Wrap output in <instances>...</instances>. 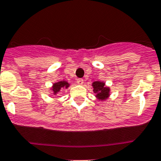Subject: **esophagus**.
Listing matches in <instances>:
<instances>
[{
  "instance_id": "esophagus-1",
  "label": "esophagus",
  "mask_w": 161,
  "mask_h": 161,
  "mask_svg": "<svg viewBox=\"0 0 161 161\" xmlns=\"http://www.w3.org/2000/svg\"><path fill=\"white\" fill-rule=\"evenodd\" d=\"M77 83L79 85H83L84 83V80L83 79H77Z\"/></svg>"
}]
</instances>
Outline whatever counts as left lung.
Returning <instances> with one entry per match:
<instances>
[{
    "label": "left lung",
    "mask_w": 161,
    "mask_h": 161,
    "mask_svg": "<svg viewBox=\"0 0 161 161\" xmlns=\"http://www.w3.org/2000/svg\"><path fill=\"white\" fill-rule=\"evenodd\" d=\"M94 93H96V98L100 101H105L110 96V88L105 86L102 81H94L92 83Z\"/></svg>",
    "instance_id": "8db88e82"
}]
</instances>
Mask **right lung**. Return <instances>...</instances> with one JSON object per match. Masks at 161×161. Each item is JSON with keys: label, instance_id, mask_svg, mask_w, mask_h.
Masks as SVG:
<instances>
[{"label": "right lung", "instance_id": "1", "mask_svg": "<svg viewBox=\"0 0 161 161\" xmlns=\"http://www.w3.org/2000/svg\"><path fill=\"white\" fill-rule=\"evenodd\" d=\"M69 86H70V84L67 81H65V80H60L59 82L54 83L53 86H52V88H51V91H53L54 95H56L60 90H62V89H67Z\"/></svg>", "mask_w": 161, "mask_h": 161}]
</instances>
